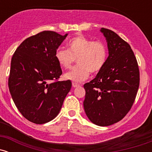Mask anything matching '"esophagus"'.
I'll return each mask as SVG.
<instances>
[{
    "label": "esophagus",
    "instance_id": "esophagus-1",
    "mask_svg": "<svg viewBox=\"0 0 152 152\" xmlns=\"http://www.w3.org/2000/svg\"><path fill=\"white\" fill-rule=\"evenodd\" d=\"M72 86H73V87H74V88H76V87L79 86L80 84L78 83H76V82H73Z\"/></svg>",
    "mask_w": 152,
    "mask_h": 152
}]
</instances>
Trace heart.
<instances>
[{"instance_id":"1","label":"heart","mask_w":152,"mask_h":152,"mask_svg":"<svg viewBox=\"0 0 152 152\" xmlns=\"http://www.w3.org/2000/svg\"><path fill=\"white\" fill-rule=\"evenodd\" d=\"M67 49L59 48L55 58L61 67L68 70L72 67L75 59L78 65L65 78L74 81H82L91 74H98L105 66L108 58V48L101 41H93L83 36H77L69 40Z\"/></svg>"}]
</instances>
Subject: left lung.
<instances>
[{"label":"left lung","mask_w":152,"mask_h":152,"mask_svg":"<svg viewBox=\"0 0 152 152\" xmlns=\"http://www.w3.org/2000/svg\"><path fill=\"white\" fill-rule=\"evenodd\" d=\"M109 56L95 78L83 85L85 112L94 124L110 126L130 111L139 86V69L130 45L109 29L102 28Z\"/></svg>","instance_id":"left-lung-1"}]
</instances>
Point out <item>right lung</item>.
<instances>
[{"instance_id": "obj_1", "label": "right lung", "mask_w": 152, "mask_h": 152, "mask_svg": "<svg viewBox=\"0 0 152 152\" xmlns=\"http://www.w3.org/2000/svg\"><path fill=\"white\" fill-rule=\"evenodd\" d=\"M67 34L44 31L26 38L11 59L8 88L17 109L36 124L53 120L71 90L70 80L59 81L62 74L55 53Z\"/></svg>"}]
</instances>
